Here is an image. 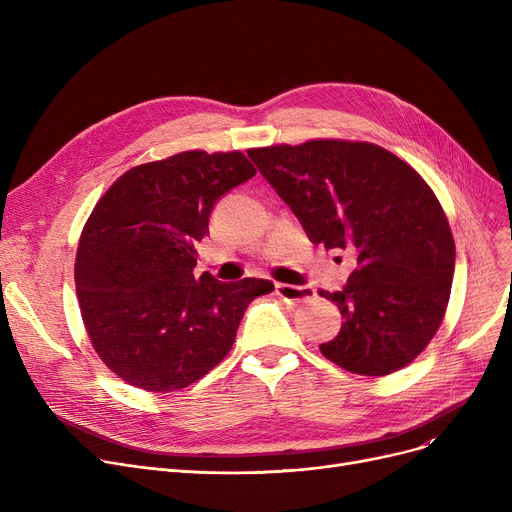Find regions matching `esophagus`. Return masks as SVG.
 <instances>
[{"instance_id":"obj_1","label":"esophagus","mask_w":512,"mask_h":512,"mask_svg":"<svg viewBox=\"0 0 512 512\" xmlns=\"http://www.w3.org/2000/svg\"><path fill=\"white\" fill-rule=\"evenodd\" d=\"M276 294L286 303H309L315 297V288L311 286H292V284H276Z\"/></svg>"}]
</instances>
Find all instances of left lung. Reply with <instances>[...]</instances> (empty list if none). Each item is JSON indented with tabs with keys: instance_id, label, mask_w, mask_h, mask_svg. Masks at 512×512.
I'll use <instances>...</instances> for the list:
<instances>
[{
	"instance_id": "1",
	"label": "left lung",
	"mask_w": 512,
	"mask_h": 512,
	"mask_svg": "<svg viewBox=\"0 0 512 512\" xmlns=\"http://www.w3.org/2000/svg\"><path fill=\"white\" fill-rule=\"evenodd\" d=\"M247 153L311 242L357 257L342 290H319L344 319L321 355L359 375L407 367L436 336L454 276V238L432 188L407 161L365 141Z\"/></svg>"
}]
</instances>
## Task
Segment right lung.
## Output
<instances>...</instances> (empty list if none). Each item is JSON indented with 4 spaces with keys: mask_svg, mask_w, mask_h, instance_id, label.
Instances as JSON below:
<instances>
[{
    "mask_svg": "<svg viewBox=\"0 0 512 512\" xmlns=\"http://www.w3.org/2000/svg\"><path fill=\"white\" fill-rule=\"evenodd\" d=\"M255 172L240 151H182L124 172L97 201L74 282L95 353L126 384H195L230 353L249 303L274 290L270 280L193 276L215 201Z\"/></svg>",
    "mask_w": 512,
    "mask_h": 512,
    "instance_id": "right-lung-1",
    "label": "right lung"
}]
</instances>
